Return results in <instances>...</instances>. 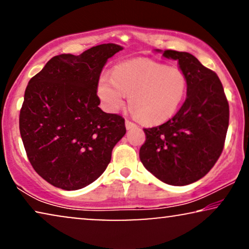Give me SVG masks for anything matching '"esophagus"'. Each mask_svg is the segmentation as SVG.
<instances>
[{"label":"esophagus","instance_id":"1","mask_svg":"<svg viewBox=\"0 0 249 249\" xmlns=\"http://www.w3.org/2000/svg\"><path fill=\"white\" fill-rule=\"evenodd\" d=\"M136 127V124H134L132 121H129V120H125V128L127 129H131Z\"/></svg>","mask_w":249,"mask_h":249}]
</instances>
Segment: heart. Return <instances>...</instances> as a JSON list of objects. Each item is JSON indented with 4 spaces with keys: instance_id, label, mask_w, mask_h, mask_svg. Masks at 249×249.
Segmentation results:
<instances>
[{
    "instance_id": "obj_1",
    "label": "heart",
    "mask_w": 249,
    "mask_h": 249,
    "mask_svg": "<svg viewBox=\"0 0 249 249\" xmlns=\"http://www.w3.org/2000/svg\"><path fill=\"white\" fill-rule=\"evenodd\" d=\"M188 80L178 67L151 59H135L118 64L97 81V96L105 111L118 112L129 104L139 120L161 124L176 114L187 93Z\"/></svg>"
}]
</instances>
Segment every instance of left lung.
<instances>
[{
    "label": "left lung",
    "instance_id": "left-lung-1",
    "mask_svg": "<svg viewBox=\"0 0 249 249\" xmlns=\"http://www.w3.org/2000/svg\"><path fill=\"white\" fill-rule=\"evenodd\" d=\"M163 56L178 61L186 73L187 97L169 121L144 129L146 141L139 158L161 181L186 186L203 178L219 160L229 125V104L216 73L193 54L166 50Z\"/></svg>",
    "mask_w": 249,
    "mask_h": 249
}]
</instances>
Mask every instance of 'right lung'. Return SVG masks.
<instances>
[{
  "label": "right lung",
  "instance_id": "right-lung-1",
  "mask_svg": "<svg viewBox=\"0 0 249 249\" xmlns=\"http://www.w3.org/2000/svg\"><path fill=\"white\" fill-rule=\"evenodd\" d=\"M121 50L108 43L80 55L60 54L29 80L20 135L34 170L54 187L77 190L95 181L125 134L121 115L98 107L96 90L107 59Z\"/></svg>",
  "mask_w": 249,
  "mask_h": 249
}]
</instances>
